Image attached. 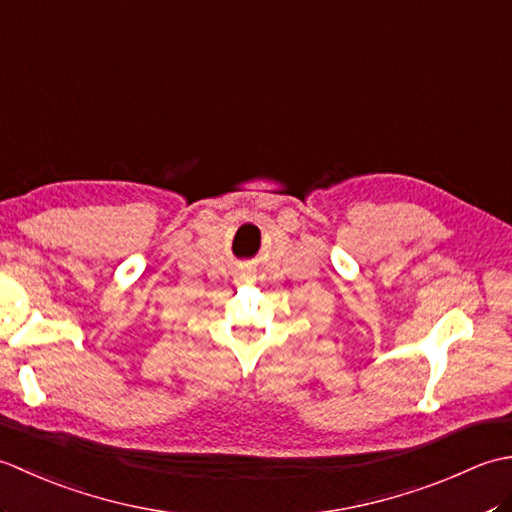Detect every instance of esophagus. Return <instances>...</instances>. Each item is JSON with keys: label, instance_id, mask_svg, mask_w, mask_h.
<instances>
[{"label": "esophagus", "instance_id": "obj_1", "mask_svg": "<svg viewBox=\"0 0 512 512\" xmlns=\"http://www.w3.org/2000/svg\"><path fill=\"white\" fill-rule=\"evenodd\" d=\"M242 277H246V275H242Z\"/></svg>", "mask_w": 512, "mask_h": 512}]
</instances>
